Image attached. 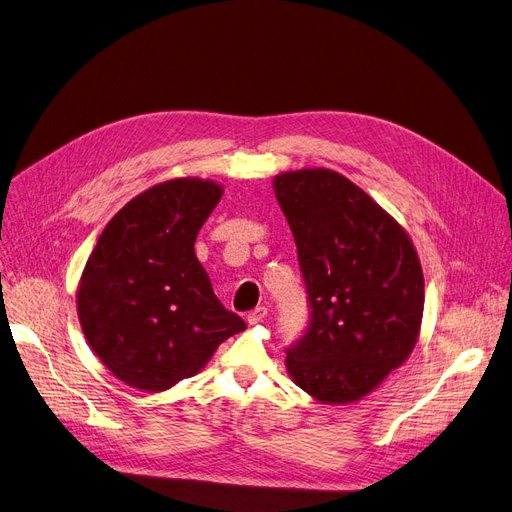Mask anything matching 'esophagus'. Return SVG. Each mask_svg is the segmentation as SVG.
Returning a JSON list of instances; mask_svg holds the SVG:
<instances>
[{
	"instance_id": "esophagus-1",
	"label": "esophagus",
	"mask_w": 512,
	"mask_h": 512,
	"mask_svg": "<svg viewBox=\"0 0 512 512\" xmlns=\"http://www.w3.org/2000/svg\"><path fill=\"white\" fill-rule=\"evenodd\" d=\"M265 315H267V307L259 305V307H255L253 311H249V315H247V321H249L251 326H255V324H259V321H261Z\"/></svg>"
}]
</instances>
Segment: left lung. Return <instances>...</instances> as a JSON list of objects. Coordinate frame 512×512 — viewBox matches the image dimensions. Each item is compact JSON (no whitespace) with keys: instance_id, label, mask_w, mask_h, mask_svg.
I'll use <instances>...</instances> for the list:
<instances>
[{"instance_id":"obj_1","label":"left lung","mask_w":512,"mask_h":512,"mask_svg":"<svg viewBox=\"0 0 512 512\" xmlns=\"http://www.w3.org/2000/svg\"><path fill=\"white\" fill-rule=\"evenodd\" d=\"M274 191L311 309L305 334L286 348L288 373L319 402H355L415 348L425 301L417 251L398 222L338 172H284Z\"/></svg>"}]
</instances>
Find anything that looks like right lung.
I'll return each instance as SVG.
<instances>
[{"instance_id": "1", "label": "right lung", "mask_w": 512, "mask_h": 512, "mask_svg": "<svg viewBox=\"0 0 512 512\" xmlns=\"http://www.w3.org/2000/svg\"><path fill=\"white\" fill-rule=\"evenodd\" d=\"M222 186L176 178L151 186L110 220L80 278L87 342L124 384L161 392L199 373L247 328L213 294L195 240Z\"/></svg>"}]
</instances>
